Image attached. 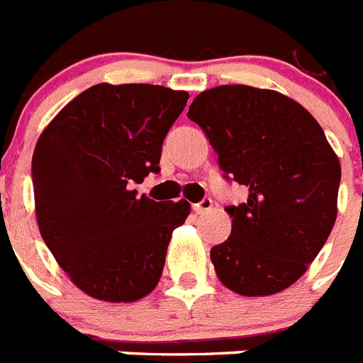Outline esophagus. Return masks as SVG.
Wrapping results in <instances>:
<instances>
[{"label":"esophagus","mask_w":363,"mask_h":363,"mask_svg":"<svg viewBox=\"0 0 363 363\" xmlns=\"http://www.w3.org/2000/svg\"><path fill=\"white\" fill-rule=\"evenodd\" d=\"M211 208H213V200L211 199H204L200 200V202H196V204H193V210H195V213H206V211H210Z\"/></svg>","instance_id":"1"}]
</instances>
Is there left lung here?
<instances>
[{
  "instance_id": "8db88e82",
  "label": "left lung",
  "mask_w": 363,
  "mask_h": 363,
  "mask_svg": "<svg viewBox=\"0 0 363 363\" xmlns=\"http://www.w3.org/2000/svg\"><path fill=\"white\" fill-rule=\"evenodd\" d=\"M187 118L202 127L247 200L227 206L230 236L210 259L240 296H272L306 274L337 217L341 164L323 127L291 97L253 86L196 95Z\"/></svg>"
}]
</instances>
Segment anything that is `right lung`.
<instances>
[{
  "instance_id": "right-lung-1",
  "label": "right lung",
  "mask_w": 363,
  "mask_h": 363,
  "mask_svg": "<svg viewBox=\"0 0 363 363\" xmlns=\"http://www.w3.org/2000/svg\"><path fill=\"white\" fill-rule=\"evenodd\" d=\"M187 99L152 84H95L40 133L31 159L40 236L95 300L136 301L161 279L191 204L136 196L133 185L159 172L164 136Z\"/></svg>"
}]
</instances>
